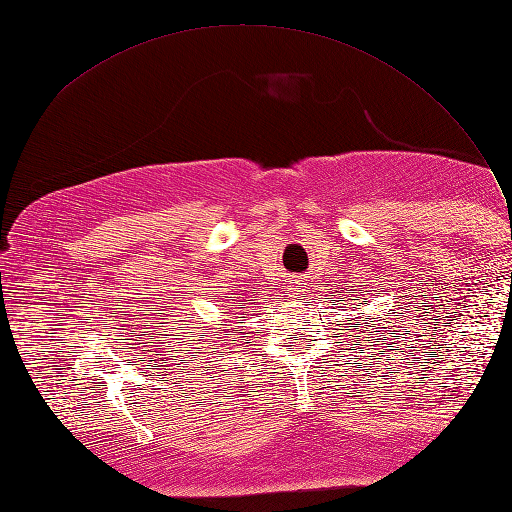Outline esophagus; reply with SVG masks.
<instances>
[{"label":"esophagus","instance_id":"34e87169","mask_svg":"<svg viewBox=\"0 0 512 512\" xmlns=\"http://www.w3.org/2000/svg\"><path fill=\"white\" fill-rule=\"evenodd\" d=\"M290 297H305V294H303V286H297V288H290Z\"/></svg>","mask_w":512,"mask_h":512}]
</instances>
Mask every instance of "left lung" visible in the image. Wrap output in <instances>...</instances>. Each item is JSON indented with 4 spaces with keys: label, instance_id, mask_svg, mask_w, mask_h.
Listing matches in <instances>:
<instances>
[{
    "label": "left lung",
    "instance_id": "8db88e82",
    "mask_svg": "<svg viewBox=\"0 0 512 512\" xmlns=\"http://www.w3.org/2000/svg\"><path fill=\"white\" fill-rule=\"evenodd\" d=\"M369 292V290H367ZM380 294V292H378ZM359 297H361V294H359ZM352 301H359V299H352ZM352 324V322H350ZM344 331V329H342ZM346 331H352V329H346ZM361 333H365V331H361ZM378 335V333H376ZM356 337V344L354 346H361V335H354ZM395 337H399L397 333H395ZM363 342H371V339H363ZM371 344H374V342H371ZM376 346H380V344H376ZM386 348H389V346H386ZM380 352H384V350H380Z\"/></svg>",
    "mask_w": 512,
    "mask_h": 512
}]
</instances>
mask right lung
Returning <instances> with one entry per match:
<instances>
[{"label": "right lung", "mask_w": 512, "mask_h": 512, "mask_svg": "<svg viewBox=\"0 0 512 512\" xmlns=\"http://www.w3.org/2000/svg\"><path fill=\"white\" fill-rule=\"evenodd\" d=\"M235 314H237V312H235ZM245 316H247V312H245L241 318H245ZM235 318H237V316H235ZM224 333H230V335H232V331H230V329H224ZM222 342H224V339H222ZM232 342H237V337H232ZM247 344H250V342H247Z\"/></svg>", "instance_id": "add662e5"}]
</instances>
